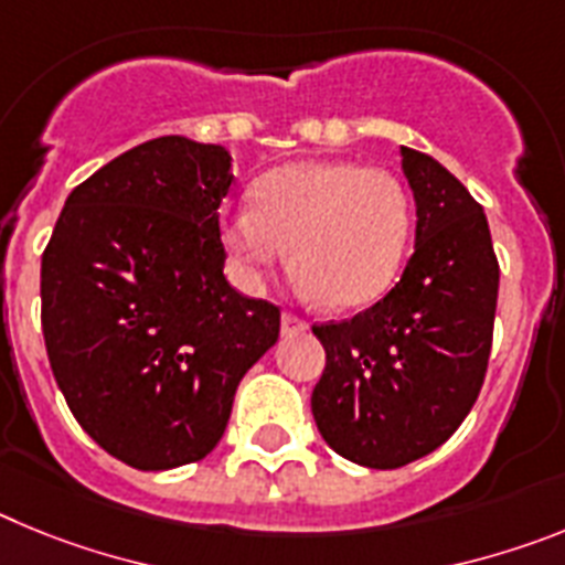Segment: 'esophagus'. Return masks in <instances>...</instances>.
<instances>
[{"label":"esophagus","mask_w":565,"mask_h":565,"mask_svg":"<svg viewBox=\"0 0 565 565\" xmlns=\"http://www.w3.org/2000/svg\"><path fill=\"white\" fill-rule=\"evenodd\" d=\"M279 326H282V337H297V333H302L308 328L306 319L294 317V313H282Z\"/></svg>","instance_id":"esophagus-1"}]
</instances>
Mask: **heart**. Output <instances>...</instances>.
Returning <instances> with one entry per match:
<instances>
[{"mask_svg": "<svg viewBox=\"0 0 565 565\" xmlns=\"http://www.w3.org/2000/svg\"><path fill=\"white\" fill-rule=\"evenodd\" d=\"M411 232L413 203L402 181L353 161L271 169L254 189V203L221 221L239 286L259 288L291 246L299 297L337 308L371 306L393 286Z\"/></svg>", "mask_w": 565, "mask_h": 565, "instance_id": "1", "label": "heart"}]
</instances>
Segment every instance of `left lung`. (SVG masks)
<instances>
[{"label": "left lung", "mask_w": 565, "mask_h": 565, "mask_svg": "<svg viewBox=\"0 0 565 565\" xmlns=\"http://www.w3.org/2000/svg\"><path fill=\"white\" fill-rule=\"evenodd\" d=\"M416 201V248L376 306L313 326L326 371L311 411L333 452L396 469L441 447L472 411L487 373L498 259L483 209L436 158L402 147Z\"/></svg>", "instance_id": "obj_1"}]
</instances>
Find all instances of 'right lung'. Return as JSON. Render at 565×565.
Returning <instances> with one entry per match:
<instances>
[{
    "instance_id": "add662e5",
    "label": "right lung",
    "mask_w": 565,
    "mask_h": 565,
    "mask_svg": "<svg viewBox=\"0 0 565 565\" xmlns=\"http://www.w3.org/2000/svg\"><path fill=\"white\" fill-rule=\"evenodd\" d=\"M221 143L163 135L70 192L42 257L50 367L93 441L135 469L217 447L234 391L277 342L279 308L228 286Z\"/></svg>"
}]
</instances>
